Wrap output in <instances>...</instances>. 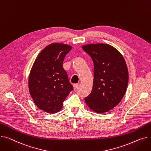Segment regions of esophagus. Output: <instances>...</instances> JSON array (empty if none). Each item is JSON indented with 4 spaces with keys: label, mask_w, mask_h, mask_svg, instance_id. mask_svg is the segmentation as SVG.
Segmentation results:
<instances>
[{
    "label": "esophagus",
    "mask_w": 151,
    "mask_h": 151,
    "mask_svg": "<svg viewBox=\"0 0 151 151\" xmlns=\"http://www.w3.org/2000/svg\"><path fill=\"white\" fill-rule=\"evenodd\" d=\"M73 88L75 90V89L78 87V84H73Z\"/></svg>",
    "instance_id": "obj_1"
}]
</instances>
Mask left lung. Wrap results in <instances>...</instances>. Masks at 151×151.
<instances>
[{"label": "left lung", "instance_id": "1", "mask_svg": "<svg viewBox=\"0 0 151 151\" xmlns=\"http://www.w3.org/2000/svg\"><path fill=\"white\" fill-rule=\"evenodd\" d=\"M82 48L94 65L93 87L85 102L96 113L109 112L122 101L127 88L129 73L124 58L107 44H88Z\"/></svg>", "mask_w": 151, "mask_h": 151}]
</instances>
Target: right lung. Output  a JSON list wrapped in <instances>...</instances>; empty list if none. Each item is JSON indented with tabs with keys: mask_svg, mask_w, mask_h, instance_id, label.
Masks as SVG:
<instances>
[{
	"mask_svg": "<svg viewBox=\"0 0 151 151\" xmlns=\"http://www.w3.org/2000/svg\"><path fill=\"white\" fill-rule=\"evenodd\" d=\"M70 45L52 43L37 55L28 78V88L36 106L48 114L59 112L73 86L63 67Z\"/></svg>",
	"mask_w": 151,
	"mask_h": 151,
	"instance_id": "add662e5",
	"label": "right lung"
}]
</instances>
